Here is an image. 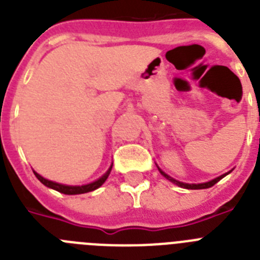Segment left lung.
I'll list each match as a JSON object with an SVG mask.
<instances>
[{
	"instance_id": "obj_1",
	"label": "left lung",
	"mask_w": 260,
	"mask_h": 260,
	"mask_svg": "<svg viewBox=\"0 0 260 260\" xmlns=\"http://www.w3.org/2000/svg\"><path fill=\"white\" fill-rule=\"evenodd\" d=\"M158 171H160V173H161L162 176H164L165 178H167V180H169V181H171V182H173V183H176V185L181 186V187H183V189H190V190L208 189V187H211V186H213V185H215V183H217V182H219V181L221 180V178H224V177L226 176V174H229V173H231V172H228V173L221 174V176H220V177H217V178H215V180H212V181H208V182H204V183H183V182H180V181L174 180V178H172V177H169V176H168V174H167V173H164V172H162L161 169H160V168H158Z\"/></svg>"
}]
</instances>
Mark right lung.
<instances>
[{
    "label": "right lung",
    "mask_w": 260,
    "mask_h": 260,
    "mask_svg": "<svg viewBox=\"0 0 260 260\" xmlns=\"http://www.w3.org/2000/svg\"><path fill=\"white\" fill-rule=\"evenodd\" d=\"M112 165H113V164H112ZM112 165H110V168L108 169V172L104 174V176L100 177V178H99V180H96L95 182H91V183H88V185H83V186L62 185V183H57V182H53V181L47 180V178L41 177L39 173H36L35 171H34V173H35L36 178H38V180L40 181L43 185L48 186V187H50V189L57 190V191L62 192V194H66V195H77V194H84V192L93 191V190L99 189V187H100V186H102L103 183L105 182V181H107L108 176H109L110 171H112Z\"/></svg>",
    "instance_id": "right-lung-1"
}]
</instances>
